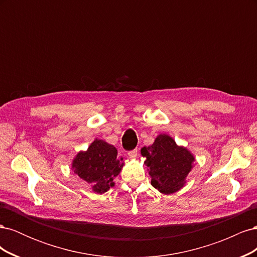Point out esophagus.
<instances>
[{"instance_id":"esophagus-1","label":"esophagus","mask_w":257,"mask_h":257,"mask_svg":"<svg viewBox=\"0 0 257 257\" xmlns=\"http://www.w3.org/2000/svg\"><path fill=\"white\" fill-rule=\"evenodd\" d=\"M137 154H138V150L135 149V150H133V151H130V152H128V157H130V159H132V160H135V159L137 158Z\"/></svg>"}]
</instances>
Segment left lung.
<instances>
[{
	"label": "left lung",
	"mask_w": 257,
	"mask_h": 257,
	"mask_svg": "<svg viewBox=\"0 0 257 257\" xmlns=\"http://www.w3.org/2000/svg\"><path fill=\"white\" fill-rule=\"evenodd\" d=\"M141 155L149 168L152 186L165 195L183 188L195 162L188 148L177 145L167 134L158 135L151 146L142 148Z\"/></svg>",
	"instance_id": "obj_1"
}]
</instances>
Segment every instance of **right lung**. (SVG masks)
Listing matches in <instances>:
<instances>
[{
	"instance_id": "right-lung-1",
	"label": "right lung",
	"mask_w": 257,
	"mask_h": 257,
	"mask_svg": "<svg viewBox=\"0 0 257 257\" xmlns=\"http://www.w3.org/2000/svg\"><path fill=\"white\" fill-rule=\"evenodd\" d=\"M116 148L103 139L95 138L85 151H79L72 161L73 172L89 183L92 191L104 194L114 186V178L124 166Z\"/></svg>"
}]
</instances>
